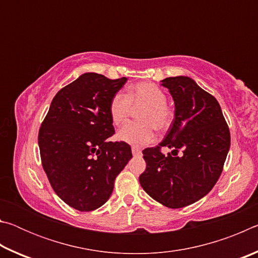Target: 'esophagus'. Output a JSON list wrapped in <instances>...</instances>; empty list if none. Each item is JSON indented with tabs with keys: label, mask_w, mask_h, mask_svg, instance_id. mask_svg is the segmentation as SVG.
I'll use <instances>...</instances> for the list:
<instances>
[{
	"label": "esophagus",
	"mask_w": 258,
	"mask_h": 258,
	"mask_svg": "<svg viewBox=\"0 0 258 258\" xmlns=\"http://www.w3.org/2000/svg\"><path fill=\"white\" fill-rule=\"evenodd\" d=\"M132 154H133V156H140V155H141V149H140V148H137V147H133L132 148Z\"/></svg>",
	"instance_id": "34e87169"
}]
</instances>
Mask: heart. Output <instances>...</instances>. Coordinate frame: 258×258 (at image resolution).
Segmentation results:
<instances>
[{"label":"heart","instance_id":"heart-1","mask_svg":"<svg viewBox=\"0 0 258 258\" xmlns=\"http://www.w3.org/2000/svg\"><path fill=\"white\" fill-rule=\"evenodd\" d=\"M167 97L160 87L151 82L133 85L126 95L117 93L109 103V115L115 125L124 124L133 109L138 111L137 123H128L117 133L119 141L134 147H142L155 139L156 128L166 131L171 126L174 113L168 106Z\"/></svg>","mask_w":258,"mask_h":258}]
</instances>
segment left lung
Here are the masks:
<instances>
[{"label":"left lung","instance_id":"8db88e82","mask_svg":"<svg viewBox=\"0 0 258 258\" xmlns=\"http://www.w3.org/2000/svg\"><path fill=\"white\" fill-rule=\"evenodd\" d=\"M175 104L165 139L142 151L147 168L140 184L156 202L182 208L198 202L215 185L230 149V131L217 100L186 76L161 81ZM161 146L173 149L165 156ZM181 150L182 156H177Z\"/></svg>","mask_w":258,"mask_h":258}]
</instances>
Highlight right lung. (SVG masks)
I'll list each match as a JSON object with an SVG mask.
<instances>
[{"instance_id":"add662e5","label":"right lung","mask_w":258,"mask_h":258,"mask_svg":"<svg viewBox=\"0 0 258 258\" xmlns=\"http://www.w3.org/2000/svg\"><path fill=\"white\" fill-rule=\"evenodd\" d=\"M126 77L85 73L55 94L38 132L42 166L59 197L80 212L94 211L112 194L132 158L125 142H111V98Z\"/></svg>"}]
</instances>
